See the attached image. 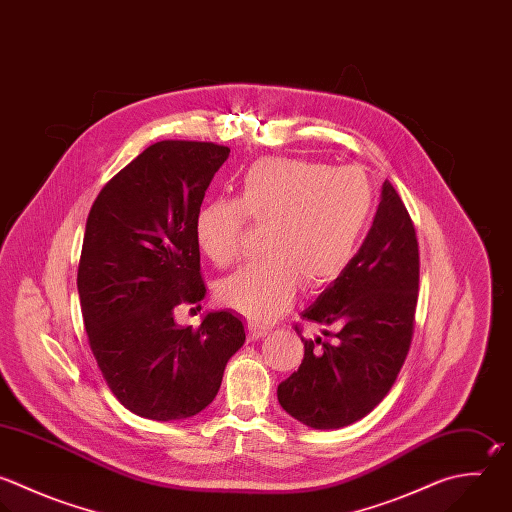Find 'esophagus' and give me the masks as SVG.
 <instances>
[{
    "instance_id": "obj_1",
    "label": "esophagus",
    "mask_w": 512,
    "mask_h": 512,
    "mask_svg": "<svg viewBox=\"0 0 512 512\" xmlns=\"http://www.w3.org/2000/svg\"><path fill=\"white\" fill-rule=\"evenodd\" d=\"M268 334L266 326H258V324H248V338L250 340H260Z\"/></svg>"
}]
</instances>
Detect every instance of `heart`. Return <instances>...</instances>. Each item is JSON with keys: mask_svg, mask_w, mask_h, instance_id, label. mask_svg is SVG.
Here are the masks:
<instances>
[{"mask_svg": "<svg viewBox=\"0 0 512 512\" xmlns=\"http://www.w3.org/2000/svg\"><path fill=\"white\" fill-rule=\"evenodd\" d=\"M374 208L368 176L356 166L330 168L296 158H262L240 180L236 200L206 202L196 214V240L220 268L240 256L246 218L266 226L264 258L228 276L218 298L256 322L282 314L298 284L336 280L364 236Z\"/></svg>", "mask_w": 512, "mask_h": 512, "instance_id": "1", "label": "heart"}]
</instances>
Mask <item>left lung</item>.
Returning <instances> with one entry per match:
<instances>
[{
	"instance_id": "8db88e82",
	"label": "left lung",
	"mask_w": 512,
	"mask_h": 512,
	"mask_svg": "<svg viewBox=\"0 0 512 512\" xmlns=\"http://www.w3.org/2000/svg\"><path fill=\"white\" fill-rule=\"evenodd\" d=\"M418 276L414 224L386 180L360 250L302 312L322 326L324 338H302L304 360L278 386L290 416L318 430L342 428L388 394L410 350Z\"/></svg>"
}]
</instances>
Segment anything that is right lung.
Instances as JSON below:
<instances>
[{"label": "right lung", "mask_w": 512, "mask_h": 512, "mask_svg": "<svg viewBox=\"0 0 512 512\" xmlns=\"http://www.w3.org/2000/svg\"><path fill=\"white\" fill-rule=\"evenodd\" d=\"M228 156L212 142H156L102 188L86 222L78 292L90 348L114 396L150 420L202 412L246 340L230 310L196 330L174 322L180 304L206 296L194 222Z\"/></svg>", "instance_id": "add662e5"}]
</instances>
